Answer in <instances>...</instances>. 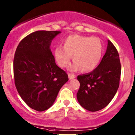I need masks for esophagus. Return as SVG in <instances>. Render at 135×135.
Masks as SVG:
<instances>
[{"mask_svg": "<svg viewBox=\"0 0 135 135\" xmlns=\"http://www.w3.org/2000/svg\"><path fill=\"white\" fill-rule=\"evenodd\" d=\"M69 80H73V79H74V78H75V76L74 75H73V74H69Z\"/></svg>", "mask_w": 135, "mask_h": 135, "instance_id": "34e87169", "label": "esophagus"}]
</instances>
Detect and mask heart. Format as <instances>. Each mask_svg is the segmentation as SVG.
Here are the masks:
<instances>
[{"label":"heart","mask_w":135,"mask_h":135,"mask_svg":"<svg viewBox=\"0 0 135 135\" xmlns=\"http://www.w3.org/2000/svg\"><path fill=\"white\" fill-rule=\"evenodd\" d=\"M103 54V46L97 37L73 35L64 40L62 47H57L54 50V57L61 68L68 66L71 56L74 70L90 72L100 62Z\"/></svg>","instance_id":"b5f03b06"}]
</instances>
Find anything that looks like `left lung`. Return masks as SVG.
<instances>
[{"mask_svg":"<svg viewBox=\"0 0 135 135\" xmlns=\"http://www.w3.org/2000/svg\"><path fill=\"white\" fill-rule=\"evenodd\" d=\"M121 70L118 51L108 40L106 53L99 66L91 73L78 76L80 86L76 96L80 105L91 112L107 107L119 88Z\"/></svg>","mask_w":135,"mask_h":135,"instance_id":"8db88e82","label":"left lung"}]
</instances>
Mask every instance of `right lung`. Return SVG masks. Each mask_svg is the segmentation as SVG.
Segmentation results:
<instances>
[{
    "mask_svg": "<svg viewBox=\"0 0 135 135\" xmlns=\"http://www.w3.org/2000/svg\"><path fill=\"white\" fill-rule=\"evenodd\" d=\"M60 31H38L19 44L13 59L15 85L24 102L42 112L54 104L68 75L56 65L50 49Z\"/></svg>",
    "mask_w": 135,
    "mask_h": 135,
    "instance_id": "1",
    "label": "right lung"
}]
</instances>
